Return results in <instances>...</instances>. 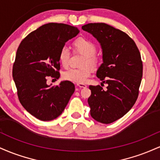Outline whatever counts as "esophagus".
I'll return each mask as SVG.
<instances>
[{"mask_svg":"<svg viewBox=\"0 0 160 160\" xmlns=\"http://www.w3.org/2000/svg\"><path fill=\"white\" fill-rule=\"evenodd\" d=\"M77 86H78L80 88H86V85L84 83H77Z\"/></svg>","mask_w":160,"mask_h":160,"instance_id":"1","label":"esophagus"}]
</instances>
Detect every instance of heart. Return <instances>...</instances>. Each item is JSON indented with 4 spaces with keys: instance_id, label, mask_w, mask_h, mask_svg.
<instances>
[{
    "instance_id": "obj_1",
    "label": "heart",
    "mask_w": 160,
    "mask_h": 160,
    "mask_svg": "<svg viewBox=\"0 0 160 160\" xmlns=\"http://www.w3.org/2000/svg\"><path fill=\"white\" fill-rule=\"evenodd\" d=\"M73 47L76 52L84 55L82 65H90L95 67L98 65V57L95 55L96 52V47L95 43L90 40L85 38H79L73 43ZM71 53L66 47L61 49L58 53V61L64 68L69 65ZM92 69L89 66H85L81 68H70L63 73V78L68 81L77 82V83H84L87 78L90 76Z\"/></svg>"
}]
</instances>
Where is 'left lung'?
I'll return each mask as SVG.
<instances>
[{"instance_id":"obj_1","label":"left lung","mask_w":160,"mask_h":160,"mask_svg":"<svg viewBox=\"0 0 160 160\" xmlns=\"http://www.w3.org/2000/svg\"><path fill=\"white\" fill-rule=\"evenodd\" d=\"M82 29L100 43L103 63L96 76L108 84L106 90L99 85L89 86L90 115L99 122L111 123L136 102L143 74L140 52L127 34L105 23H89Z\"/></svg>"}]
</instances>
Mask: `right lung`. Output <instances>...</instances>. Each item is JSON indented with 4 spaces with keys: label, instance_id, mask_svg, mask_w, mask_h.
I'll return each mask as SVG.
<instances>
[{
    "label": "right lung",
    "instance_id": "1",
    "mask_svg": "<svg viewBox=\"0 0 160 160\" xmlns=\"http://www.w3.org/2000/svg\"><path fill=\"white\" fill-rule=\"evenodd\" d=\"M78 28L62 23L42 25L24 38L12 67L20 103L38 120L50 121L62 113L75 90L73 82L47 85V77L59 78L58 53L68 40L78 35Z\"/></svg>",
    "mask_w": 160,
    "mask_h": 160
}]
</instances>
